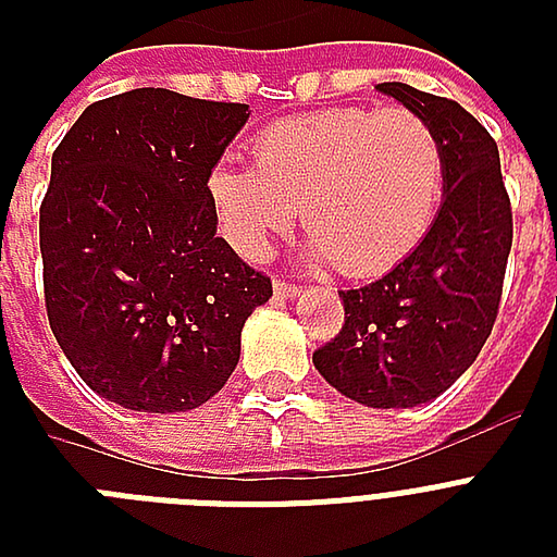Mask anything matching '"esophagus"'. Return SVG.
Masks as SVG:
<instances>
[{"label": "esophagus", "instance_id": "obj_1", "mask_svg": "<svg viewBox=\"0 0 557 557\" xmlns=\"http://www.w3.org/2000/svg\"><path fill=\"white\" fill-rule=\"evenodd\" d=\"M304 288L295 286V283H286V280H274V295L283 297V300H292V297H300Z\"/></svg>", "mask_w": 557, "mask_h": 557}]
</instances>
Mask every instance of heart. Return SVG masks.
<instances>
[{
    "label": "heart",
    "mask_w": 557,
    "mask_h": 557,
    "mask_svg": "<svg viewBox=\"0 0 557 557\" xmlns=\"http://www.w3.org/2000/svg\"><path fill=\"white\" fill-rule=\"evenodd\" d=\"M445 190L440 133L413 109L338 107L288 117L253 138V164L222 159L208 193L227 239L262 257L304 205L306 236L347 277L401 262Z\"/></svg>",
    "instance_id": "heart-1"
}]
</instances>
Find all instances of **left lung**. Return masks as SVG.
<instances>
[{"instance_id":"left-lung-1","label":"left lung","mask_w":557,"mask_h":557,"mask_svg":"<svg viewBox=\"0 0 557 557\" xmlns=\"http://www.w3.org/2000/svg\"><path fill=\"white\" fill-rule=\"evenodd\" d=\"M379 91L440 133L445 196L396 269L341 292L344 330L312 361L341 396L387 410L431 401L476 361L500 309L511 205L497 144L471 112L407 83H379Z\"/></svg>"}]
</instances>
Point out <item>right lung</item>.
Listing matches in <instances>:
<instances>
[{
	"mask_svg": "<svg viewBox=\"0 0 557 557\" xmlns=\"http://www.w3.org/2000/svg\"><path fill=\"white\" fill-rule=\"evenodd\" d=\"M245 103L133 89L86 107L39 208L46 312L98 396L185 413L225 387L271 280L216 236L208 178Z\"/></svg>",
	"mask_w": 557,
	"mask_h": 557,
	"instance_id": "obj_1",
	"label": "right lung"
}]
</instances>
